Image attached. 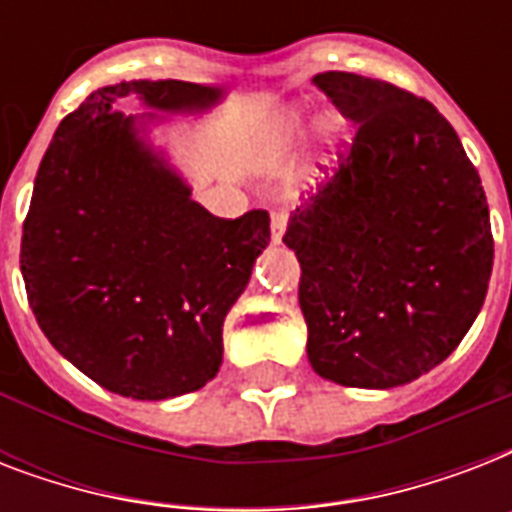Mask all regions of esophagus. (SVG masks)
<instances>
[{
    "label": "esophagus",
    "instance_id": "obj_1",
    "mask_svg": "<svg viewBox=\"0 0 512 512\" xmlns=\"http://www.w3.org/2000/svg\"><path fill=\"white\" fill-rule=\"evenodd\" d=\"M287 220H289L287 212H273V215H271V239H273V244H281V239H284V231H287Z\"/></svg>",
    "mask_w": 512,
    "mask_h": 512
}]
</instances>
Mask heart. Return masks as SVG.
I'll return each mask as SVG.
<instances>
[{
    "label": "heart",
    "mask_w": 512,
    "mask_h": 512,
    "mask_svg": "<svg viewBox=\"0 0 512 512\" xmlns=\"http://www.w3.org/2000/svg\"><path fill=\"white\" fill-rule=\"evenodd\" d=\"M303 132H305V116L300 114V111H289V114L281 116L271 132V143H268V156H271V162L273 164L287 162L289 156H292V151H295L297 143H300V138H303ZM321 132H324V138L327 140H335L337 132H340V124H337L335 119H327L324 127H321Z\"/></svg>",
    "instance_id": "b5f03b06"
}]
</instances>
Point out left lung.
<instances>
[{
    "label": "left lung",
    "instance_id": "1",
    "mask_svg": "<svg viewBox=\"0 0 512 512\" xmlns=\"http://www.w3.org/2000/svg\"><path fill=\"white\" fill-rule=\"evenodd\" d=\"M356 138L289 217L313 372L388 390L438 366L473 327L494 263L484 185L436 106L396 84L313 76Z\"/></svg>",
    "mask_w": 512,
    "mask_h": 512
}]
</instances>
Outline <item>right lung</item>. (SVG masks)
Here are the masks:
<instances>
[{"label":"right lung","instance_id":"obj_1","mask_svg":"<svg viewBox=\"0 0 512 512\" xmlns=\"http://www.w3.org/2000/svg\"><path fill=\"white\" fill-rule=\"evenodd\" d=\"M223 87L135 79L58 124L23 223L20 273L44 337L119 396L164 401L223 364V321L271 241V217L209 215L162 148L159 113L204 114ZM138 97L151 115L124 117Z\"/></svg>","mask_w":512,"mask_h":512}]
</instances>
